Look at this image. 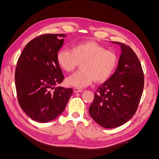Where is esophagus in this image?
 <instances>
[{"label": "esophagus", "mask_w": 159, "mask_h": 159, "mask_svg": "<svg viewBox=\"0 0 159 159\" xmlns=\"http://www.w3.org/2000/svg\"><path fill=\"white\" fill-rule=\"evenodd\" d=\"M73 90H74V92H75V93H79V92H82V91H83L82 89H79V88H74Z\"/></svg>", "instance_id": "34e87169"}]
</instances>
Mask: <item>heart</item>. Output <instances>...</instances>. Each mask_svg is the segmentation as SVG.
<instances>
[{"label":"heart","instance_id":"obj_1","mask_svg":"<svg viewBox=\"0 0 159 159\" xmlns=\"http://www.w3.org/2000/svg\"><path fill=\"white\" fill-rule=\"evenodd\" d=\"M57 62L61 68L71 72L81 63V70L66 79L68 86L85 88L92 82H103L113 73L117 64V57L94 42L74 45L71 49L62 48L57 53Z\"/></svg>","mask_w":159,"mask_h":159}]
</instances>
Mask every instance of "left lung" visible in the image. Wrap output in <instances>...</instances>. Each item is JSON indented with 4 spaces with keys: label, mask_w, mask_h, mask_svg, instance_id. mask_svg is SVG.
Returning a JSON list of instances; mask_svg holds the SVG:
<instances>
[{
    "label": "left lung",
    "mask_w": 159,
    "mask_h": 159,
    "mask_svg": "<svg viewBox=\"0 0 159 159\" xmlns=\"http://www.w3.org/2000/svg\"><path fill=\"white\" fill-rule=\"evenodd\" d=\"M121 48L118 66L112 76L95 93L89 113L104 128H115L135 115L144 88V73L135 53L126 44L111 42Z\"/></svg>",
    "instance_id": "8db88e82"
}]
</instances>
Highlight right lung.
Wrapping results in <instances>:
<instances>
[{
    "instance_id": "obj_1",
    "label": "right lung",
    "mask_w": 159,
    "mask_h": 159,
    "mask_svg": "<svg viewBox=\"0 0 159 159\" xmlns=\"http://www.w3.org/2000/svg\"><path fill=\"white\" fill-rule=\"evenodd\" d=\"M64 34H44L28 43L15 74L18 101L31 119L40 123L55 119L65 110L73 90L57 85L64 76L57 62Z\"/></svg>"
}]
</instances>
